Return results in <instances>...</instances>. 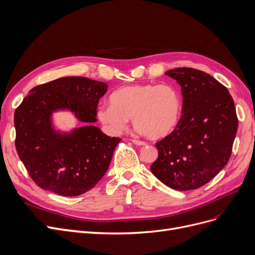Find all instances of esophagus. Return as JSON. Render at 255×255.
I'll return each instance as SVG.
<instances>
[{
    "mask_svg": "<svg viewBox=\"0 0 255 255\" xmlns=\"http://www.w3.org/2000/svg\"><path fill=\"white\" fill-rule=\"evenodd\" d=\"M132 143L136 144V145H138V146H144V145H146V143H145V142L140 141V140H136V139L132 140Z\"/></svg>",
    "mask_w": 255,
    "mask_h": 255,
    "instance_id": "obj_1",
    "label": "esophagus"
}]
</instances>
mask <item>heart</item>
<instances>
[{
  "mask_svg": "<svg viewBox=\"0 0 255 255\" xmlns=\"http://www.w3.org/2000/svg\"><path fill=\"white\" fill-rule=\"evenodd\" d=\"M180 95L169 84L130 85L115 90L110 104L98 107L96 117L113 134L123 132L132 118L135 128L149 139H161L176 128Z\"/></svg>",
  "mask_w": 255,
  "mask_h": 255,
  "instance_id": "heart-1",
  "label": "heart"
}]
</instances>
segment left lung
<instances>
[{
	"mask_svg": "<svg viewBox=\"0 0 255 255\" xmlns=\"http://www.w3.org/2000/svg\"><path fill=\"white\" fill-rule=\"evenodd\" d=\"M165 74L179 84L183 110L176 128L155 145L152 174L167 187L194 190L208 184L226 166L238 130L229 91L209 74L180 67Z\"/></svg>",
	"mask_w": 255,
	"mask_h": 255,
	"instance_id": "1",
	"label": "left lung"
}]
</instances>
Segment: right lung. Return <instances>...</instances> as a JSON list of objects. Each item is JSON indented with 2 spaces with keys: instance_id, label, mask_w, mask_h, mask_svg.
<instances>
[{
  "instance_id": "1",
  "label": "right lung",
  "mask_w": 255,
  "mask_h": 255,
  "mask_svg": "<svg viewBox=\"0 0 255 255\" xmlns=\"http://www.w3.org/2000/svg\"><path fill=\"white\" fill-rule=\"evenodd\" d=\"M108 85L84 77H64L30 90L14 113L15 146L31 178L41 189L62 196L91 190L110 166L120 138L93 126ZM69 112L83 125L58 129L52 115Z\"/></svg>"
}]
</instances>
